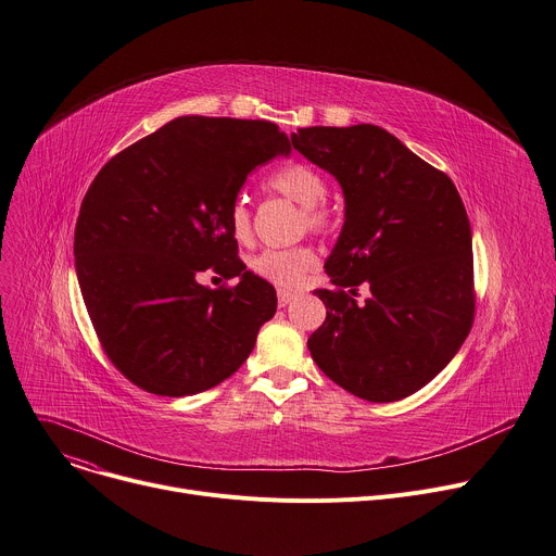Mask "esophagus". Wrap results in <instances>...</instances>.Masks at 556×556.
<instances>
[{
    "label": "esophagus",
    "mask_w": 556,
    "mask_h": 556,
    "mask_svg": "<svg viewBox=\"0 0 556 556\" xmlns=\"http://www.w3.org/2000/svg\"><path fill=\"white\" fill-rule=\"evenodd\" d=\"M292 300H294V292H290V290H279V306H281V308H286Z\"/></svg>",
    "instance_id": "esophagus-1"
}]
</instances>
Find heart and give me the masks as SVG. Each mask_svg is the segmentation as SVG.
Here are the masks:
<instances>
[{
  "label": "heart",
  "mask_w": 556,
  "mask_h": 556,
  "mask_svg": "<svg viewBox=\"0 0 556 556\" xmlns=\"http://www.w3.org/2000/svg\"><path fill=\"white\" fill-rule=\"evenodd\" d=\"M268 188L292 203L304 207V224L313 232H326L330 228V212L321 205L328 190L324 176L304 163H290L281 169H277L268 178ZM230 235L237 241H248L252 235L250 224V210L243 201H237L230 207ZM317 256L311 248L298 245V248H286V250H264L256 256H252L250 268L254 275L264 277L277 286L294 288L304 283V279L315 270Z\"/></svg>",
  "instance_id": "heart-1"
}]
</instances>
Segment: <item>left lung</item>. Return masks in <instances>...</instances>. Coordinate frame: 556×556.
<instances>
[{
	"instance_id": "8db88e82",
	"label": "left lung",
	"mask_w": 556,
	"mask_h": 556,
	"mask_svg": "<svg viewBox=\"0 0 556 556\" xmlns=\"http://www.w3.org/2000/svg\"><path fill=\"white\" fill-rule=\"evenodd\" d=\"M292 147L338 178L344 226L315 290L324 324L308 338L321 371L368 402L431 382L473 321L471 228L452 178L376 125L306 127ZM359 285L369 300L356 302Z\"/></svg>"
}]
</instances>
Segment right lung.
Here are the masks:
<instances>
[{
    "mask_svg": "<svg viewBox=\"0 0 556 556\" xmlns=\"http://www.w3.org/2000/svg\"><path fill=\"white\" fill-rule=\"evenodd\" d=\"M290 154L275 123L182 116L111 159L76 224V273L98 340L118 371L156 395H194L230 378L277 311L245 270L230 207L248 174ZM212 267L232 289L201 287Z\"/></svg>",
    "mask_w": 556,
    "mask_h": 556,
    "instance_id": "add662e5",
    "label": "right lung"
}]
</instances>
